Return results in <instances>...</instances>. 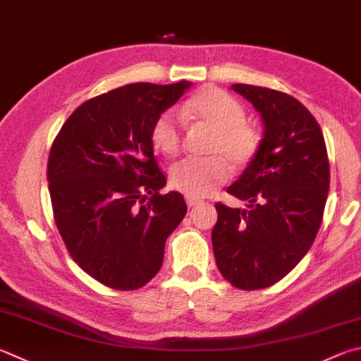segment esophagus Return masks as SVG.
Listing matches in <instances>:
<instances>
[{"instance_id": "34e87169", "label": "esophagus", "mask_w": 361, "mask_h": 361, "mask_svg": "<svg viewBox=\"0 0 361 361\" xmlns=\"http://www.w3.org/2000/svg\"><path fill=\"white\" fill-rule=\"evenodd\" d=\"M197 203H200L199 199H195V197H186V205H188L189 208L195 207V205H197Z\"/></svg>"}]
</instances>
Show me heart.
Returning a JSON list of instances; mask_svg holds the SVG:
<instances>
[{"label": "heart", "mask_w": 361, "mask_h": 361, "mask_svg": "<svg viewBox=\"0 0 361 361\" xmlns=\"http://www.w3.org/2000/svg\"><path fill=\"white\" fill-rule=\"evenodd\" d=\"M186 114L212 128L203 158H188L170 169V186L188 197H205L228 178L231 167L245 169L259 154L262 135L246 121L241 104L218 88H202L186 104ZM153 147L167 158L181 149V126L172 112L161 114L149 133Z\"/></svg>", "instance_id": "b5f03b06"}]
</instances>
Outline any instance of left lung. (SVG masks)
Returning <instances> with one entry per match:
<instances>
[{"instance_id":"1","label":"left lung","mask_w":361,"mask_h":361,"mask_svg":"<svg viewBox=\"0 0 361 361\" xmlns=\"http://www.w3.org/2000/svg\"><path fill=\"white\" fill-rule=\"evenodd\" d=\"M264 120L255 159L227 192L247 209L216 203V265L241 290L276 284L312 246L322 224L330 164L322 129L303 104L283 91L237 83Z\"/></svg>"}]
</instances>
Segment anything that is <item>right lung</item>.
<instances>
[{
	"instance_id": "obj_1",
	"label": "right lung",
	"mask_w": 361,
	"mask_h": 361,
	"mask_svg": "<svg viewBox=\"0 0 361 361\" xmlns=\"http://www.w3.org/2000/svg\"><path fill=\"white\" fill-rule=\"evenodd\" d=\"M189 85L130 83L96 96L51 143L47 181L58 232L75 264L110 289L149 283L188 212L180 192H159L166 175L149 133Z\"/></svg>"
}]
</instances>
